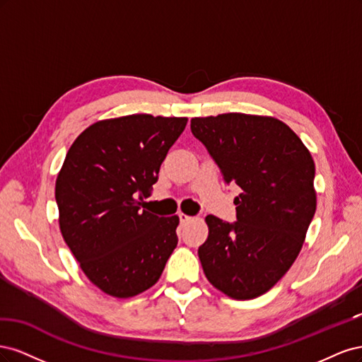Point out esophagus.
Here are the masks:
<instances>
[{
    "instance_id": "34e87169",
    "label": "esophagus",
    "mask_w": 362,
    "mask_h": 362,
    "mask_svg": "<svg viewBox=\"0 0 362 362\" xmlns=\"http://www.w3.org/2000/svg\"><path fill=\"white\" fill-rule=\"evenodd\" d=\"M178 216H180V222H181V223H189V222H193V221H194V217L187 216V214H184V213H180Z\"/></svg>"
}]
</instances>
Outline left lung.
Returning a JSON list of instances; mask_svg holds the SVG:
<instances>
[{
  "label": "left lung",
  "mask_w": 362,
  "mask_h": 362,
  "mask_svg": "<svg viewBox=\"0 0 362 362\" xmlns=\"http://www.w3.org/2000/svg\"><path fill=\"white\" fill-rule=\"evenodd\" d=\"M201 140L234 199L237 222L206 216L208 238L198 255L206 279L238 300L255 299L298 258L315 213V166L294 131L270 116L225 113L193 117Z\"/></svg>",
  "instance_id": "8db88e82"
}]
</instances>
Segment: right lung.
I'll return each instance as SVG.
<instances>
[{
	"label": "right lung",
	"instance_id": "right-lung-1",
	"mask_svg": "<svg viewBox=\"0 0 362 362\" xmlns=\"http://www.w3.org/2000/svg\"><path fill=\"white\" fill-rule=\"evenodd\" d=\"M185 125L187 117L151 115L100 120L75 139L57 175L64 242L84 275L113 298L154 286L178 245V216L141 206Z\"/></svg>",
	"mask_w": 362,
	"mask_h": 362
}]
</instances>
